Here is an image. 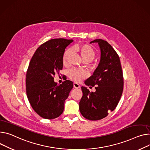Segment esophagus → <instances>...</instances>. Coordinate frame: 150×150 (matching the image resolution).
Masks as SVG:
<instances>
[{
	"instance_id": "1",
	"label": "esophagus",
	"mask_w": 150,
	"mask_h": 150,
	"mask_svg": "<svg viewBox=\"0 0 150 150\" xmlns=\"http://www.w3.org/2000/svg\"><path fill=\"white\" fill-rule=\"evenodd\" d=\"M73 86H74V88H76V89H78V88H79L80 87V85L78 84V83H76V82H74V83H73Z\"/></svg>"
}]
</instances>
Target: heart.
<instances>
[{"label":"heart","instance_id":"obj_1","mask_svg":"<svg viewBox=\"0 0 150 150\" xmlns=\"http://www.w3.org/2000/svg\"><path fill=\"white\" fill-rule=\"evenodd\" d=\"M74 49L77 50L80 52L82 58L83 60L91 62L93 61L96 56V52L93 48L88 44H83L77 45L74 47ZM71 52L70 49H67L64 53L63 55V62L64 64H66L68 58L69 54ZM68 77L71 80L76 82H80L87 76V73L80 69L72 68L68 71Z\"/></svg>","mask_w":150,"mask_h":150}]
</instances>
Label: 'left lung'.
Returning <instances> with one entry per match:
<instances>
[{
    "label": "left lung",
    "instance_id": "obj_1",
    "mask_svg": "<svg viewBox=\"0 0 150 150\" xmlns=\"http://www.w3.org/2000/svg\"><path fill=\"white\" fill-rule=\"evenodd\" d=\"M97 42L100 49V62L93 74L85 83L96 86V91L91 92L82 86L83 96L79 102L82 116L92 121L101 120L108 116L118 105L122 94L124 80L120 57L107 41L101 39L92 41Z\"/></svg>",
    "mask_w": 150,
    "mask_h": 150
}]
</instances>
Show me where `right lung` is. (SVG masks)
<instances>
[{
	"instance_id": "obj_1",
	"label": "right lung",
	"mask_w": 150,
	"mask_h": 150,
	"mask_svg": "<svg viewBox=\"0 0 150 150\" xmlns=\"http://www.w3.org/2000/svg\"><path fill=\"white\" fill-rule=\"evenodd\" d=\"M73 41L64 38L52 39L41 44L33 54L26 73V94L30 104L40 116L52 120L59 117L73 83L67 80L57 85L55 73L63 67L65 48Z\"/></svg>"
}]
</instances>
